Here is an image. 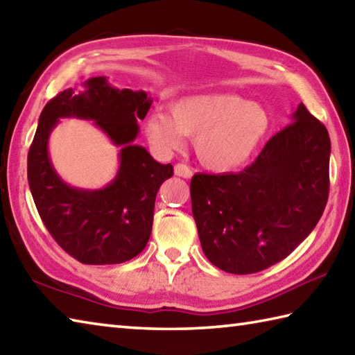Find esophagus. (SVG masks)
<instances>
[{"mask_svg": "<svg viewBox=\"0 0 355 355\" xmlns=\"http://www.w3.org/2000/svg\"><path fill=\"white\" fill-rule=\"evenodd\" d=\"M173 173L178 177H183V178H191L192 177V171L189 166H186L183 163H178L173 166Z\"/></svg>", "mask_w": 355, "mask_h": 355, "instance_id": "esophagus-1", "label": "esophagus"}]
</instances>
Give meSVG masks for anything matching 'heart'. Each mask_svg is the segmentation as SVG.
<instances>
[{
	"label": "heart",
	"mask_w": 355,
	"mask_h": 355,
	"mask_svg": "<svg viewBox=\"0 0 355 355\" xmlns=\"http://www.w3.org/2000/svg\"><path fill=\"white\" fill-rule=\"evenodd\" d=\"M270 126L266 109L235 94H198L172 101L168 115L154 112L144 121L149 141L162 152L177 150L193 137L201 166L231 172L249 163Z\"/></svg>",
	"instance_id": "heart-1"
}]
</instances>
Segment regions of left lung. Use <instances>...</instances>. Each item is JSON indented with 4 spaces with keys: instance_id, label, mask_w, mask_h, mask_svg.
<instances>
[{
    "instance_id": "8db88e82",
    "label": "left lung",
    "mask_w": 355,
    "mask_h": 355,
    "mask_svg": "<svg viewBox=\"0 0 355 355\" xmlns=\"http://www.w3.org/2000/svg\"><path fill=\"white\" fill-rule=\"evenodd\" d=\"M329 155L328 130L300 103L245 171L196 173L192 214L207 260L243 275L286 259L324 211Z\"/></svg>"
}]
</instances>
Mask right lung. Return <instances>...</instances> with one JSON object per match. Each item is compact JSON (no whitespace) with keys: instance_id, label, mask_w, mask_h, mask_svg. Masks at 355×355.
<instances>
[{"instance_id":"add662e5","label":"right lung","mask_w":355,"mask_h":355,"mask_svg":"<svg viewBox=\"0 0 355 355\" xmlns=\"http://www.w3.org/2000/svg\"><path fill=\"white\" fill-rule=\"evenodd\" d=\"M66 89L46 104L27 157V180L35 206L55 241L85 265H118L146 248L152 232L155 197L172 177V164H159L143 146L138 120L152 98L144 90L116 89L106 76ZM60 117L94 121L119 153L117 175L101 190L67 185L48 157V138Z\"/></svg>"}]
</instances>
